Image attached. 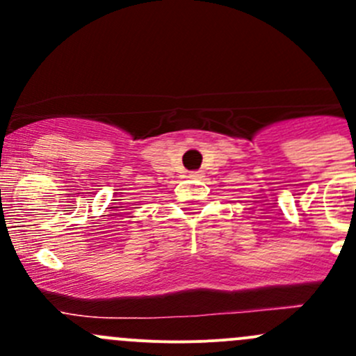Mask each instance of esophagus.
Returning <instances> with one entry per match:
<instances>
[{
  "label": "esophagus",
  "mask_w": 356,
  "mask_h": 356,
  "mask_svg": "<svg viewBox=\"0 0 356 356\" xmlns=\"http://www.w3.org/2000/svg\"><path fill=\"white\" fill-rule=\"evenodd\" d=\"M201 170H195V172H189V177H193V179H200L201 177Z\"/></svg>",
  "instance_id": "1"
}]
</instances>
